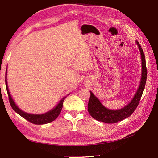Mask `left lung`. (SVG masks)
Wrapping results in <instances>:
<instances>
[{
  "label": "left lung",
  "mask_w": 158,
  "mask_h": 158,
  "mask_svg": "<svg viewBox=\"0 0 158 158\" xmlns=\"http://www.w3.org/2000/svg\"><path fill=\"white\" fill-rule=\"evenodd\" d=\"M136 44L138 46L140 56H141L140 58H141L142 62V71L139 86L136 90L135 94L134 95L132 100L127 105L123 106V108L112 110L106 108L104 106L101 102L100 101V100L94 94L92 91H90V98L88 102V110L90 115L94 119L98 120L99 122H105L106 123H116L130 117L136 109L145 87L147 70L146 67L145 57L143 49L137 41H136Z\"/></svg>",
  "instance_id": "left-lung-1"
}]
</instances>
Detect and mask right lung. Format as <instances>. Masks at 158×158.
Instances as JSON below:
<instances>
[{"label": "right lung", "instance_id": "right-lung-1", "mask_svg": "<svg viewBox=\"0 0 158 158\" xmlns=\"http://www.w3.org/2000/svg\"><path fill=\"white\" fill-rule=\"evenodd\" d=\"M6 75H7V69L6 70L5 73V84H6V92H7L8 96H9V102L10 105H11L12 109L15 110L19 115L22 117L23 118H24L28 122H31L34 124H36V125H42V124H46L53 122L54 121L57 117H58L60 113H61V110L63 106V102L66 97L69 96L70 94H68V95L63 97V98L60 100L59 102L58 103L56 106L53 107V109L49 110V111L46 112L43 114H32V113H28L25 111H23L22 109H20L18 105H16L15 102H14V100L13 99L12 96L10 94L9 89L8 88V83H7V79H6Z\"/></svg>", "mask_w": 158, "mask_h": 158}]
</instances>
